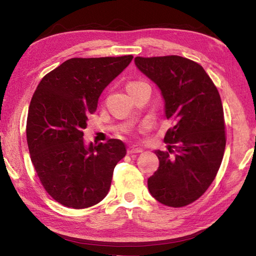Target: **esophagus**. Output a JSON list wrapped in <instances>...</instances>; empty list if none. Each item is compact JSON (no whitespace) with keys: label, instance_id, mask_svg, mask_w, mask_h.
Masks as SVG:
<instances>
[{"label":"esophagus","instance_id":"esophagus-1","mask_svg":"<svg viewBox=\"0 0 256 256\" xmlns=\"http://www.w3.org/2000/svg\"><path fill=\"white\" fill-rule=\"evenodd\" d=\"M142 151H144V149H142L141 146H130V148L128 149V154H140V152H142Z\"/></svg>","mask_w":256,"mask_h":256}]
</instances>
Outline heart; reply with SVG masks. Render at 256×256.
<instances>
[{"label": "heart", "mask_w": 256, "mask_h": 256, "mask_svg": "<svg viewBox=\"0 0 256 256\" xmlns=\"http://www.w3.org/2000/svg\"><path fill=\"white\" fill-rule=\"evenodd\" d=\"M138 84H144V82H131V84H128V88H131V86H138Z\"/></svg>", "instance_id": "heart-1"}]
</instances>
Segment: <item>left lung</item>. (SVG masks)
Returning <instances> with one entry per match:
<instances>
[{
    "label": "left lung",
    "instance_id": "1",
    "mask_svg": "<svg viewBox=\"0 0 256 256\" xmlns=\"http://www.w3.org/2000/svg\"><path fill=\"white\" fill-rule=\"evenodd\" d=\"M134 63L159 88L164 116L175 120L164 136L168 151L154 150L159 167L148 178L149 192L164 206H188L208 190L222 162L226 134L218 89L200 64L182 56H138Z\"/></svg>",
    "mask_w": 256,
    "mask_h": 256
}]
</instances>
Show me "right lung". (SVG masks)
<instances>
[{
    "mask_svg": "<svg viewBox=\"0 0 256 256\" xmlns=\"http://www.w3.org/2000/svg\"><path fill=\"white\" fill-rule=\"evenodd\" d=\"M132 58H70L47 73L34 94L27 118L30 158L46 192L60 204L84 209L110 190L125 144L118 138L86 144L82 131L102 90Z\"/></svg>",
    "mask_w": 256,
    "mask_h": 256,
    "instance_id": "obj_1",
    "label": "right lung"
}]
</instances>
